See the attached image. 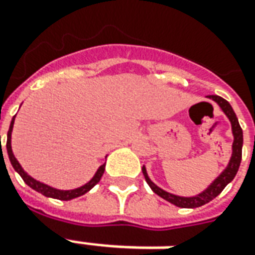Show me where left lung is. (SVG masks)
<instances>
[{"label": "left lung", "mask_w": 255, "mask_h": 255, "mask_svg": "<svg viewBox=\"0 0 255 255\" xmlns=\"http://www.w3.org/2000/svg\"><path fill=\"white\" fill-rule=\"evenodd\" d=\"M209 99L215 100L218 105L221 106L223 113L228 116V119L232 123V131H233V136H235V141H233V153H232V157H230V162L228 164V167L223 170L222 174L216 178L204 193L198 194L197 197H178V195H173L170 193H166L162 188H159L156 184H153L150 181V178L148 177V174H146V169L142 167V173L145 176V180L149 184L150 188L153 190V193L157 194L159 197H162L163 200L169 201L170 204L176 205V207L198 208L205 205L207 202L212 201L215 197H218L219 194L222 193L223 188L228 186L230 181L235 178L237 170L240 167V162H242V148H243V131H242V127L239 124L236 114H235V112H233V109H232V106L229 105L228 100H225L221 96H209Z\"/></svg>", "instance_id": "1"}]
</instances>
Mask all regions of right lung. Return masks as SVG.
Returning a JSON list of instances; mask_svg holds the SVG:
<instances>
[{
  "label": "right lung",
  "instance_id": "obj_1",
  "mask_svg": "<svg viewBox=\"0 0 255 255\" xmlns=\"http://www.w3.org/2000/svg\"><path fill=\"white\" fill-rule=\"evenodd\" d=\"M13 121H15V116H13V119H12L11 126H9V129H8V135H6V152H8V156H9V160H11V164L13 166V169L18 171L19 176L23 178V181H25L26 184L30 187V188L36 190L37 193L43 194V195H46V197H50V198L68 201L86 194L89 190H91V188H93V187L96 186L99 181H100V178H102L103 173H105V164H102V166L99 167L98 171H96V174L93 176V178H92L89 183H86L85 186L79 187V188H75V190H67V191L55 190V188H53V187L47 186V184H43V183H40V181H37V180H34V178L30 177V176H29V174L22 169V166L19 164V162L16 160V157L13 156V153H12L11 132H12V128H13Z\"/></svg>",
  "mask_w": 255,
  "mask_h": 255
}]
</instances>
